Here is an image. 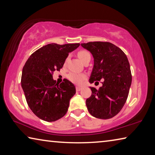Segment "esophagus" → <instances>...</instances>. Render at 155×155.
Masks as SVG:
<instances>
[{"label":"esophagus","mask_w":155,"mask_h":155,"mask_svg":"<svg viewBox=\"0 0 155 155\" xmlns=\"http://www.w3.org/2000/svg\"><path fill=\"white\" fill-rule=\"evenodd\" d=\"M81 89H82V87H78V86H77V87H76V90H77V91H81Z\"/></svg>","instance_id":"34e87169"}]
</instances>
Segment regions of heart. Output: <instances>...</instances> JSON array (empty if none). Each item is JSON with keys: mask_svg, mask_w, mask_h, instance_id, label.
<instances>
[{"mask_svg": "<svg viewBox=\"0 0 155 155\" xmlns=\"http://www.w3.org/2000/svg\"><path fill=\"white\" fill-rule=\"evenodd\" d=\"M78 58L82 62L85 61L88 58H91V55L90 52L86 51H80L78 52ZM85 75L81 73H78L75 72H70L68 75V78L71 82L76 84H81L83 83V81L85 79Z\"/></svg>", "mask_w": 155, "mask_h": 155, "instance_id": "heart-1", "label": "heart"}]
</instances>
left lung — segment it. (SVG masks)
<instances>
[{"label": "left lung", "instance_id": "1", "mask_svg": "<svg viewBox=\"0 0 155 155\" xmlns=\"http://www.w3.org/2000/svg\"><path fill=\"white\" fill-rule=\"evenodd\" d=\"M81 46L94 58L90 83L103 80L99 90L90 87L92 93L86 100L88 111L96 118H111L121 111L128 98L132 82L129 62L124 52L111 43L94 41Z\"/></svg>", "mask_w": 155, "mask_h": 155}]
</instances>
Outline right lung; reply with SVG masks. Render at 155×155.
<instances>
[{
  "label": "right lung",
  "mask_w": 155,
  "mask_h": 155,
  "mask_svg": "<svg viewBox=\"0 0 155 155\" xmlns=\"http://www.w3.org/2000/svg\"><path fill=\"white\" fill-rule=\"evenodd\" d=\"M79 46L54 43L44 46L31 54L23 67L22 88L29 108L41 120L54 122L67 113L75 86L66 78L57 83L52 74L59 71L70 52Z\"/></svg>",
  "instance_id": "1"
}]
</instances>
